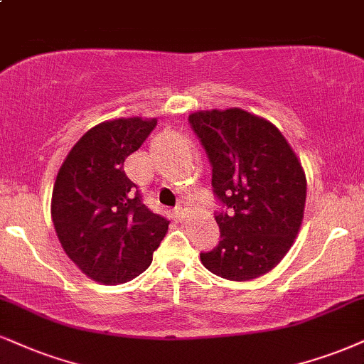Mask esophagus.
Wrapping results in <instances>:
<instances>
[{
    "mask_svg": "<svg viewBox=\"0 0 364 364\" xmlns=\"http://www.w3.org/2000/svg\"><path fill=\"white\" fill-rule=\"evenodd\" d=\"M175 214H177V216L181 218V219H186V214H187V208H186V204H183V203L178 204L177 208H175Z\"/></svg>",
    "mask_w": 364,
    "mask_h": 364,
    "instance_id": "34e87169",
    "label": "esophagus"
}]
</instances>
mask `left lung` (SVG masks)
<instances>
[{"instance_id":"obj_1","label":"left lung","mask_w":364,"mask_h":364,"mask_svg":"<svg viewBox=\"0 0 364 364\" xmlns=\"http://www.w3.org/2000/svg\"><path fill=\"white\" fill-rule=\"evenodd\" d=\"M213 165L221 241L200 253L214 275L232 282L268 273L289 253L306 208L302 164L275 124L240 107L189 116Z\"/></svg>"}]
</instances>
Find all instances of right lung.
<instances>
[{"mask_svg":"<svg viewBox=\"0 0 364 364\" xmlns=\"http://www.w3.org/2000/svg\"><path fill=\"white\" fill-rule=\"evenodd\" d=\"M156 119L119 118L80 136L58 170L52 221L65 255L105 285L133 280L150 267L168 221L143 204L123 170Z\"/></svg>","mask_w":364,"mask_h":364,"instance_id":"obj_1","label":"right lung"}]
</instances>
